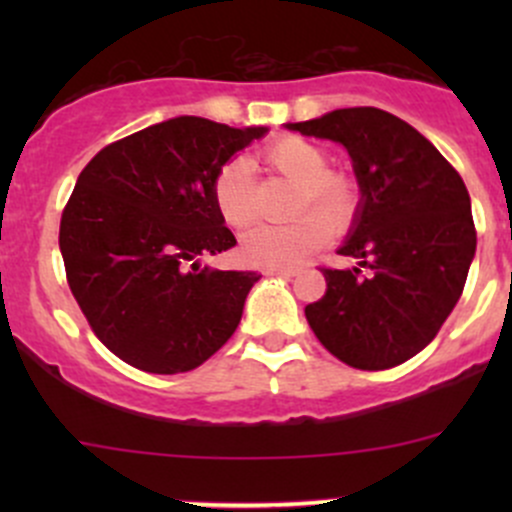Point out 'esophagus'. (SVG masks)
<instances>
[{
	"mask_svg": "<svg viewBox=\"0 0 512 512\" xmlns=\"http://www.w3.org/2000/svg\"><path fill=\"white\" fill-rule=\"evenodd\" d=\"M267 272H270V275H282V277H294V275H297V267H270V270H267Z\"/></svg>",
	"mask_w": 512,
	"mask_h": 512,
	"instance_id": "1",
	"label": "esophagus"
}]
</instances>
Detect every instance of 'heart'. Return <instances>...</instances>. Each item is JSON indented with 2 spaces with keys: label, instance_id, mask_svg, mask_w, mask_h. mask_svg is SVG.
I'll return each mask as SVG.
<instances>
[{
  "label": "heart",
  "instance_id": "1",
  "mask_svg": "<svg viewBox=\"0 0 512 512\" xmlns=\"http://www.w3.org/2000/svg\"><path fill=\"white\" fill-rule=\"evenodd\" d=\"M265 163L277 175L297 185L287 225H262L242 237V257L252 265H294L334 235H344L356 223L361 185L349 170L329 168V156L317 143L299 136H282L265 148ZM213 203L223 223L245 230L255 223V185L250 165L242 158L227 160L213 178Z\"/></svg>",
  "mask_w": 512,
  "mask_h": 512
}]
</instances>
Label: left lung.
<instances>
[{
    "instance_id": "8db88e82",
    "label": "left lung",
    "mask_w": 512,
    "mask_h": 512,
    "mask_svg": "<svg viewBox=\"0 0 512 512\" xmlns=\"http://www.w3.org/2000/svg\"><path fill=\"white\" fill-rule=\"evenodd\" d=\"M287 128L342 143L361 185L356 227L339 250L359 267H319L327 292L304 307L309 327L354 369L404 364L466 287L476 255L466 183L428 138L381 108H339Z\"/></svg>"
}]
</instances>
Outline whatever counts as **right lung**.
<instances>
[{
	"label": "right lung",
	"mask_w": 512,
	"mask_h": 512,
	"mask_svg": "<svg viewBox=\"0 0 512 512\" xmlns=\"http://www.w3.org/2000/svg\"><path fill=\"white\" fill-rule=\"evenodd\" d=\"M265 131L170 118L108 143L81 170L61 213V257L86 322L121 361L178 374L232 337L260 275L208 270L198 257L237 245L213 178Z\"/></svg>",
	"instance_id": "obj_1"
}]
</instances>
